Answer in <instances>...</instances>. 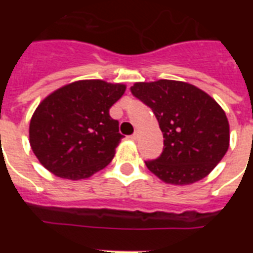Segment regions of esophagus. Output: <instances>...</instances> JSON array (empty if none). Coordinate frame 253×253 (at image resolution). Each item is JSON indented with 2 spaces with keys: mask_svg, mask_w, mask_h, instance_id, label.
<instances>
[{
  "mask_svg": "<svg viewBox=\"0 0 253 253\" xmlns=\"http://www.w3.org/2000/svg\"><path fill=\"white\" fill-rule=\"evenodd\" d=\"M131 138L134 139V140H136V139H138V138H139V132H138V131H135L134 134L131 135Z\"/></svg>",
  "mask_w": 253,
  "mask_h": 253,
  "instance_id": "obj_1",
  "label": "esophagus"
}]
</instances>
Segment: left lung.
I'll return each mask as SVG.
<instances>
[{"label":"left lung","instance_id":"obj_1","mask_svg":"<svg viewBox=\"0 0 253 253\" xmlns=\"http://www.w3.org/2000/svg\"><path fill=\"white\" fill-rule=\"evenodd\" d=\"M131 93L151 107L164 138L162 155L147 168L167 184L202 180L223 159L230 126L223 109L194 85L174 80L136 83Z\"/></svg>","mask_w":253,"mask_h":253}]
</instances>
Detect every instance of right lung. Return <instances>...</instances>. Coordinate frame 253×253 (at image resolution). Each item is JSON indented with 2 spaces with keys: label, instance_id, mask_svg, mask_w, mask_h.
Here are the masks:
<instances>
[{
  "label": "right lung",
  "instance_id": "add662e5",
  "mask_svg": "<svg viewBox=\"0 0 253 253\" xmlns=\"http://www.w3.org/2000/svg\"><path fill=\"white\" fill-rule=\"evenodd\" d=\"M126 85L81 80L45 97L30 122V146L41 164L55 176L87 178L113 160L123 138L110 107Z\"/></svg>",
  "mask_w": 253,
  "mask_h": 253
}]
</instances>
